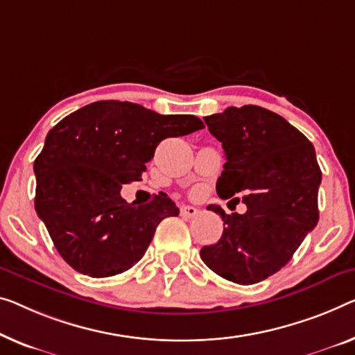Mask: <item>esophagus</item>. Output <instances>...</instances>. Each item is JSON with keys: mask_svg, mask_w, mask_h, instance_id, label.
Masks as SVG:
<instances>
[{"mask_svg": "<svg viewBox=\"0 0 355 355\" xmlns=\"http://www.w3.org/2000/svg\"><path fill=\"white\" fill-rule=\"evenodd\" d=\"M180 211H182V215H184V216H194L199 214V210L193 207V205H183V207L180 209Z\"/></svg>", "mask_w": 355, "mask_h": 355, "instance_id": "esophagus-1", "label": "esophagus"}]
</instances>
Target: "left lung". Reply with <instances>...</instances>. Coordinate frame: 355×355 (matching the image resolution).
<instances>
[{"mask_svg": "<svg viewBox=\"0 0 355 355\" xmlns=\"http://www.w3.org/2000/svg\"><path fill=\"white\" fill-rule=\"evenodd\" d=\"M204 121L226 156L216 193L230 199L242 191L247 211L228 215L209 205L223 218V234L200 248V258L231 282H261L290 261L319 221L315 150L282 116L257 105L230 107Z\"/></svg>", "mask_w": 355, "mask_h": 355, "instance_id": "obj_1", "label": "left lung"}]
</instances>
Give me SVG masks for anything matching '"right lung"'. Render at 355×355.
I'll list each match as a JSON object with an SVG mask.
<instances>
[{
  "mask_svg": "<svg viewBox=\"0 0 355 355\" xmlns=\"http://www.w3.org/2000/svg\"><path fill=\"white\" fill-rule=\"evenodd\" d=\"M204 129L193 114H159L130 102L102 100L52 127L35 159V209L57 252L91 277L124 272L145 255L157 225L178 207L159 193L148 204L121 198L168 137Z\"/></svg>",
  "mask_w": 355,
  "mask_h": 355,
  "instance_id": "right-lung-1",
  "label": "right lung"
}]
</instances>
